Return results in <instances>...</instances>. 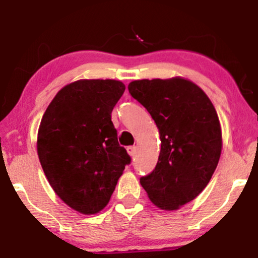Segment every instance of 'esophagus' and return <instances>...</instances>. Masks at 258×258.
<instances>
[{
  "instance_id": "obj_1",
  "label": "esophagus",
  "mask_w": 258,
  "mask_h": 258,
  "mask_svg": "<svg viewBox=\"0 0 258 258\" xmlns=\"http://www.w3.org/2000/svg\"><path fill=\"white\" fill-rule=\"evenodd\" d=\"M127 153H128L130 156H135L136 155V147L135 146L127 147Z\"/></svg>"
}]
</instances>
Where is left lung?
Returning a JSON list of instances; mask_svg holds the SVG:
<instances>
[{
    "instance_id": "obj_1",
    "label": "left lung",
    "mask_w": 258,
    "mask_h": 258,
    "mask_svg": "<svg viewBox=\"0 0 258 258\" xmlns=\"http://www.w3.org/2000/svg\"><path fill=\"white\" fill-rule=\"evenodd\" d=\"M128 91L159 128L158 164L141 184L156 207L178 210L209 184L222 152L218 115L198 85L179 78L136 80Z\"/></svg>"
}]
</instances>
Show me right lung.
<instances>
[{
  "label": "right lung",
  "instance_id": "obj_1",
  "mask_svg": "<svg viewBox=\"0 0 258 258\" xmlns=\"http://www.w3.org/2000/svg\"><path fill=\"white\" fill-rule=\"evenodd\" d=\"M123 92L116 80H79L55 94L41 120V166L55 194L80 214L102 211L131 162L111 122Z\"/></svg>",
  "mask_w": 258,
  "mask_h": 258
}]
</instances>
